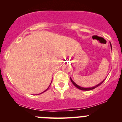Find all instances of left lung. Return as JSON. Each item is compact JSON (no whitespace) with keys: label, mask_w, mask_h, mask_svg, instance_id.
Here are the masks:
<instances>
[{"label":"left lung","mask_w":122,"mask_h":122,"mask_svg":"<svg viewBox=\"0 0 122 122\" xmlns=\"http://www.w3.org/2000/svg\"><path fill=\"white\" fill-rule=\"evenodd\" d=\"M110 46H111V48H112V44H111V43H110ZM105 79H106V78H105ZM105 79H104V80H103V81H102L101 82V83H100L99 84H97L96 86H93V87H87V88H86V87H81V86H78V85H77V84H76V83H75V82H74V81L72 80L71 79V77H70V80H71V82H72V84H73L74 85V86H76V87H77V88H78V89L81 90H84V91H88V90H93V89H94V88H96V87H99V86H100V84H102V83H103V82H104V81L105 80Z\"/></svg>","instance_id":"8db88e82"}]
</instances>
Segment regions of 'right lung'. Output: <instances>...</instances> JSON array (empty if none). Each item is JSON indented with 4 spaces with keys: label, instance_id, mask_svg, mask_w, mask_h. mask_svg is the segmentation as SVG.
<instances>
[{
    "label": "right lung",
    "instance_id": "add662e5",
    "mask_svg": "<svg viewBox=\"0 0 122 122\" xmlns=\"http://www.w3.org/2000/svg\"><path fill=\"white\" fill-rule=\"evenodd\" d=\"M51 83H52V81H51ZM51 84H50V85H51ZM50 86H49V87H50ZM49 87H48V88H49ZM48 88H47V89H46V90H45V91H44V92H42V93H44V92H46V90H48ZM41 93H40V94H41Z\"/></svg>",
    "mask_w": 122,
    "mask_h": 122
}]
</instances>
